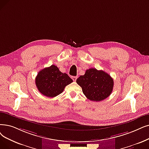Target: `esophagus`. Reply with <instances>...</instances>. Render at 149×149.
Returning a JSON list of instances; mask_svg holds the SVG:
<instances>
[{
  "label": "esophagus",
  "instance_id": "1",
  "mask_svg": "<svg viewBox=\"0 0 149 149\" xmlns=\"http://www.w3.org/2000/svg\"><path fill=\"white\" fill-rule=\"evenodd\" d=\"M71 78H72V79L73 80V81H75L76 80H77V77H76V76H72V77H71Z\"/></svg>",
  "mask_w": 149,
  "mask_h": 149
}]
</instances>
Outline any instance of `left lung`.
<instances>
[{"mask_svg":"<svg viewBox=\"0 0 149 149\" xmlns=\"http://www.w3.org/2000/svg\"><path fill=\"white\" fill-rule=\"evenodd\" d=\"M82 88L86 97L91 101L100 102L105 99L113 91L114 81L111 77L103 70L95 68L87 69L85 75L76 80Z\"/></svg>","mask_w":149,"mask_h":149,"instance_id":"1","label":"left lung"}]
</instances>
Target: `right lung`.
<instances>
[{"label":"right lung","mask_w":149,"mask_h":149,"mask_svg":"<svg viewBox=\"0 0 149 149\" xmlns=\"http://www.w3.org/2000/svg\"><path fill=\"white\" fill-rule=\"evenodd\" d=\"M72 81L67 74L62 73L55 65L42 69L35 79L39 91L48 97H54L59 95L64 88Z\"/></svg>","instance_id":"add662e5"}]
</instances>
